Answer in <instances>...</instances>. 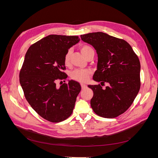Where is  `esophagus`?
Wrapping results in <instances>:
<instances>
[{
    "mask_svg": "<svg viewBox=\"0 0 158 158\" xmlns=\"http://www.w3.org/2000/svg\"><path fill=\"white\" fill-rule=\"evenodd\" d=\"M80 85H81V87H82V89H84L85 88H87V85L84 84L82 83V84H80Z\"/></svg>",
    "mask_w": 158,
    "mask_h": 158,
    "instance_id": "esophagus-1",
    "label": "esophagus"
}]
</instances>
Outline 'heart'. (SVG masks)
<instances>
[{
  "instance_id": "obj_1",
  "label": "heart",
  "mask_w": 158,
  "mask_h": 158,
  "mask_svg": "<svg viewBox=\"0 0 158 158\" xmlns=\"http://www.w3.org/2000/svg\"><path fill=\"white\" fill-rule=\"evenodd\" d=\"M80 51L84 56H85L89 51H94L93 48L88 45H82L80 47ZM72 55V50L69 49L66 52L64 56V63L66 66H69L70 63V59ZM91 74V72L88 70H82V69H76L70 74L71 78L78 81L80 82H85L88 80V78Z\"/></svg>"
}]
</instances>
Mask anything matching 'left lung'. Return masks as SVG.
Segmentation results:
<instances>
[{
  "instance_id": "8db88e82",
  "label": "left lung",
  "mask_w": 158,
  "mask_h": 158,
  "mask_svg": "<svg viewBox=\"0 0 158 158\" xmlns=\"http://www.w3.org/2000/svg\"><path fill=\"white\" fill-rule=\"evenodd\" d=\"M96 50L98 69L93 79L101 84L88 85L94 95L91 107L98 115L114 118L131 107L140 88V63L129 44L103 32L80 36ZM105 83L110 85L106 89Z\"/></svg>"
}]
</instances>
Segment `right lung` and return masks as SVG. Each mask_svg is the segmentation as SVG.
<instances>
[{
    "instance_id": "1",
    "label": "right lung",
    "mask_w": 158,
    "mask_h": 158,
    "mask_svg": "<svg viewBox=\"0 0 158 158\" xmlns=\"http://www.w3.org/2000/svg\"><path fill=\"white\" fill-rule=\"evenodd\" d=\"M80 41L78 36L49 35L26 52L19 75L20 85L27 102L47 121L59 123L73 113L80 84L70 80L58 88L56 82H65L68 76L63 71L64 56Z\"/></svg>"
}]
</instances>
